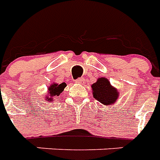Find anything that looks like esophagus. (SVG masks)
Segmentation results:
<instances>
[{
  "label": "esophagus",
  "instance_id": "34e87169",
  "mask_svg": "<svg viewBox=\"0 0 160 160\" xmlns=\"http://www.w3.org/2000/svg\"><path fill=\"white\" fill-rule=\"evenodd\" d=\"M75 82L78 84H80V85H84L85 84V79L84 78H79L75 80Z\"/></svg>",
  "mask_w": 160,
  "mask_h": 160
}]
</instances>
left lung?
<instances>
[{
    "label": "left lung",
    "instance_id": "obj_1",
    "mask_svg": "<svg viewBox=\"0 0 160 160\" xmlns=\"http://www.w3.org/2000/svg\"><path fill=\"white\" fill-rule=\"evenodd\" d=\"M93 97L104 105H112L117 102L119 92L104 77L98 78L97 82L92 85Z\"/></svg>",
    "mask_w": 160,
    "mask_h": 160
}]
</instances>
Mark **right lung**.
Listing matches in <instances>:
<instances>
[{
	"instance_id": "obj_1",
	"label": "right lung",
	"mask_w": 160,
	"mask_h": 160,
	"mask_svg": "<svg viewBox=\"0 0 160 160\" xmlns=\"http://www.w3.org/2000/svg\"><path fill=\"white\" fill-rule=\"evenodd\" d=\"M66 83L63 82L61 84L53 83L48 88V97L46 98V101H52L53 98L55 96H59L64 90V88L66 87Z\"/></svg>"
}]
</instances>
